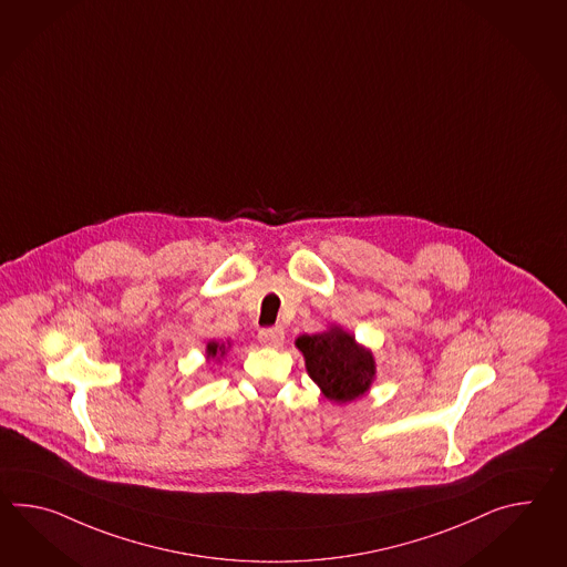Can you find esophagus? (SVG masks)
I'll use <instances>...</instances> for the list:
<instances>
[{
    "label": "esophagus",
    "mask_w": 567,
    "mask_h": 567,
    "mask_svg": "<svg viewBox=\"0 0 567 567\" xmlns=\"http://www.w3.org/2000/svg\"><path fill=\"white\" fill-rule=\"evenodd\" d=\"M258 340H260V344L268 346V348H278L285 340V332H282V328H264L258 332Z\"/></svg>",
    "instance_id": "obj_1"
}]
</instances>
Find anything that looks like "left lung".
I'll return each instance as SVG.
<instances>
[{"label": "left lung", "mask_w": 567, "mask_h": 567, "mask_svg": "<svg viewBox=\"0 0 567 567\" xmlns=\"http://www.w3.org/2000/svg\"><path fill=\"white\" fill-rule=\"evenodd\" d=\"M297 348L303 352L307 373L328 400H357L371 386L373 354L357 344L350 333L333 328L330 332L301 336Z\"/></svg>", "instance_id": "1"}]
</instances>
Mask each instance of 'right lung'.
Instances as JSON below:
<instances>
[{
  "label": "right lung",
  "instance_id": "1",
  "mask_svg": "<svg viewBox=\"0 0 567 567\" xmlns=\"http://www.w3.org/2000/svg\"><path fill=\"white\" fill-rule=\"evenodd\" d=\"M207 354L210 359H219L225 354V344H215V342H210L207 346Z\"/></svg>",
  "mask_w": 567,
  "mask_h": 567
}]
</instances>
